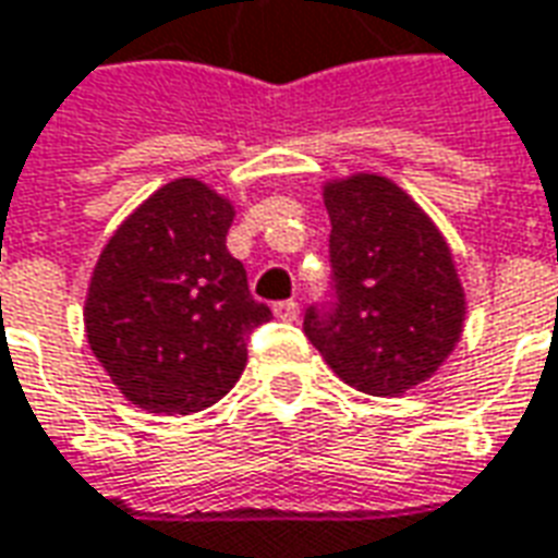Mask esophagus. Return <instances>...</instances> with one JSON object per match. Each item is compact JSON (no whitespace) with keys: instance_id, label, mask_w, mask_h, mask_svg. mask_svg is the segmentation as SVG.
I'll return each mask as SVG.
<instances>
[{"instance_id":"esophagus-1","label":"esophagus","mask_w":558,"mask_h":558,"mask_svg":"<svg viewBox=\"0 0 558 558\" xmlns=\"http://www.w3.org/2000/svg\"><path fill=\"white\" fill-rule=\"evenodd\" d=\"M272 315H276L279 322H298L300 306L294 303V300H282V303H276V306H272Z\"/></svg>"}]
</instances>
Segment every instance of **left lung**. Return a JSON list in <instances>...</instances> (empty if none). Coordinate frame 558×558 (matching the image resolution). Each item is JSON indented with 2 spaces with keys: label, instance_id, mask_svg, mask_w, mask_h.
Here are the masks:
<instances>
[{
  "label": "left lung",
  "instance_id": "obj_1",
  "mask_svg": "<svg viewBox=\"0 0 558 558\" xmlns=\"http://www.w3.org/2000/svg\"><path fill=\"white\" fill-rule=\"evenodd\" d=\"M333 303L303 330L345 385L402 397L433 378L460 342L465 291L436 222L393 180L351 173L324 183Z\"/></svg>",
  "mask_w": 558,
  "mask_h": 558
}]
</instances>
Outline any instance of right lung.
Returning <instances> with one entry per match:
<instances>
[{"instance_id": "add662e5", "label": "right lung", "mask_w": 558, "mask_h": 558, "mask_svg": "<svg viewBox=\"0 0 558 558\" xmlns=\"http://www.w3.org/2000/svg\"><path fill=\"white\" fill-rule=\"evenodd\" d=\"M234 204L207 183L161 185L113 231L86 291L89 349L137 409L204 412L246 369L270 306L248 294L225 236Z\"/></svg>"}]
</instances>
